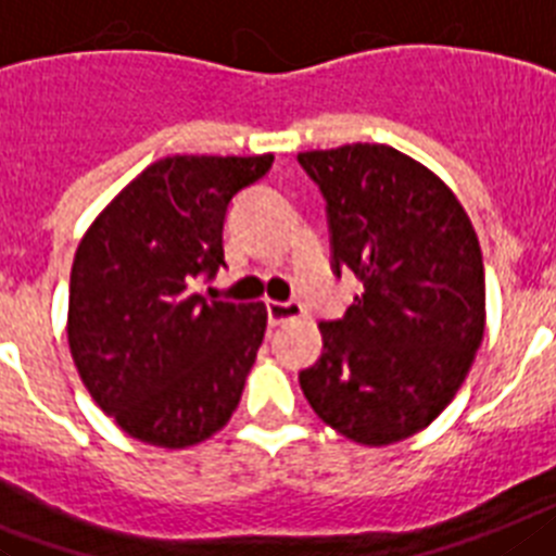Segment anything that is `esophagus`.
<instances>
[{"label":"esophagus","mask_w":556,"mask_h":556,"mask_svg":"<svg viewBox=\"0 0 556 556\" xmlns=\"http://www.w3.org/2000/svg\"><path fill=\"white\" fill-rule=\"evenodd\" d=\"M265 311H268V325L271 327L285 325V321H291V318H299L305 313L299 302H268Z\"/></svg>","instance_id":"obj_1"}]
</instances>
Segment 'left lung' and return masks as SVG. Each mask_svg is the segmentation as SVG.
Here are the masks:
<instances>
[{"label": "left lung", "instance_id": "obj_1", "mask_svg": "<svg viewBox=\"0 0 556 556\" xmlns=\"http://www.w3.org/2000/svg\"><path fill=\"white\" fill-rule=\"evenodd\" d=\"M327 201L332 271L364 282L321 321V358L299 371L313 412L358 445L422 431L465 383L484 338V263L465 206L389 144L299 153Z\"/></svg>", "mask_w": 556, "mask_h": 556}]
</instances>
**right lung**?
Listing matches in <instances>:
<instances>
[{"label":"right lung","mask_w":556,"mask_h":556,"mask_svg":"<svg viewBox=\"0 0 556 556\" xmlns=\"http://www.w3.org/2000/svg\"><path fill=\"white\" fill-rule=\"evenodd\" d=\"M274 156H167L89 226L70 277L77 375L128 437L190 447L229 422L265 336L263 302L195 291L224 268L231 198Z\"/></svg>","instance_id":"add662e5"}]
</instances>
